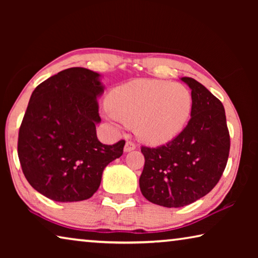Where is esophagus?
Wrapping results in <instances>:
<instances>
[{
	"instance_id": "1",
	"label": "esophagus",
	"mask_w": 258,
	"mask_h": 258,
	"mask_svg": "<svg viewBox=\"0 0 258 258\" xmlns=\"http://www.w3.org/2000/svg\"><path fill=\"white\" fill-rule=\"evenodd\" d=\"M135 148H137V145H135V143H134L133 141H126L124 151H125V152H130V151L134 150Z\"/></svg>"
}]
</instances>
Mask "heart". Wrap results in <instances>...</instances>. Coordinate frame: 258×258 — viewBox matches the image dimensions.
<instances>
[{"mask_svg":"<svg viewBox=\"0 0 258 258\" xmlns=\"http://www.w3.org/2000/svg\"><path fill=\"white\" fill-rule=\"evenodd\" d=\"M108 108L112 119L134 125L135 134L143 141L160 145L171 141L185 126L192 97L182 84L137 80L112 90Z\"/></svg>","mask_w":258,"mask_h":258,"instance_id":"1","label":"heart"}]
</instances>
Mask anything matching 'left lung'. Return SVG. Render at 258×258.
<instances>
[{"instance_id":"8db88e82","label":"left lung","mask_w":258,"mask_h":258,"mask_svg":"<svg viewBox=\"0 0 258 258\" xmlns=\"http://www.w3.org/2000/svg\"><path fill=\"white\" fill-rule=\"evenodd\" d=\"M191 89V118L184 130L164 146L141 147L145 167L140 189L150 203L183 207L206 196L223 174L230 134L222 102L203 84L182 77Z\"/></svg>"}]
</instances>
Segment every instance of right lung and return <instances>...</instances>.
<instances>
[{
	"label": "right lung",
	"instance_id": "1",
	"mask_svg": "<svg viewBox=\"0 0 258 258\" xmlns=\"http://www.w3.org/2000/svg\"><path fill=\"white\" fill-rule=\"evenodd\" d=\"M99 77L82 67L51 76L34 90L21 121V169L35 190L54 202L92 197L104 167L123 155L124 140L108 146L97 137Z\"/></svg>",
	"mask_w": 258,
	"mask_h": 258
}]
</instances>
